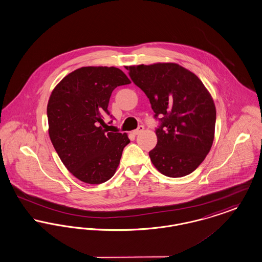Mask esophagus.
Segmentation results:
<instances>
[{
    "label": "esophagus",
    "instance_id": "esophagus-1",
    "mask_svg": "<svg viewBox=\"0 0 262 262\" xmlns=\"http://www.w3.org/2000/svg\"><path fill=\"white\" fill-rule=\"evenodd\" d=\"M143 129H144V126H143V125H139V127H138L137 129H135L133 133H134V135L138 136V135H139L140 133H142V132H143Z\"/></svg>",
    "mask_w": 262,
    "mask_h": 262
}]
</instances>
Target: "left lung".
I'll return each instance as SVG.
<instances>
[{
    "label": "left lung",
    "instance_id": "left-lung-1",
    "mask_svg": "<svg viewBox=\"0 0 262 262\" xmlns=\"http://www.w3.org/2000/svg\"><path fill=\"white\" fill-rule=\"evenodd\" d=\"M127 70L159 122L157 144L149 151L154 166L172 178L192 173L214 141L215 108L210 93L194 73L175 63L141 64Z\"/></svg>",
    "mask_w": 262,
    "mask_h": 262
}]
</instances>
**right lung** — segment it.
<instances>
[{"label":"right lung","mask_w":262,"mask_h":262,"mask_svg":"<svg viewBox=\"0 0 262 262\" xmlns=\"http://www.w3.org/2000/svg\"><path fill=\"white\" fill-rule=\"evenodd\" d=\"M129 83L119 68L82 67L63 78L50 95L49 138L66 168L85 183L111 179L130 141L126 134L108 133L104 122L113 118L108 110L112 92Z\"/></svg>","instance_id":"right-lung-1"}]
</instances>
